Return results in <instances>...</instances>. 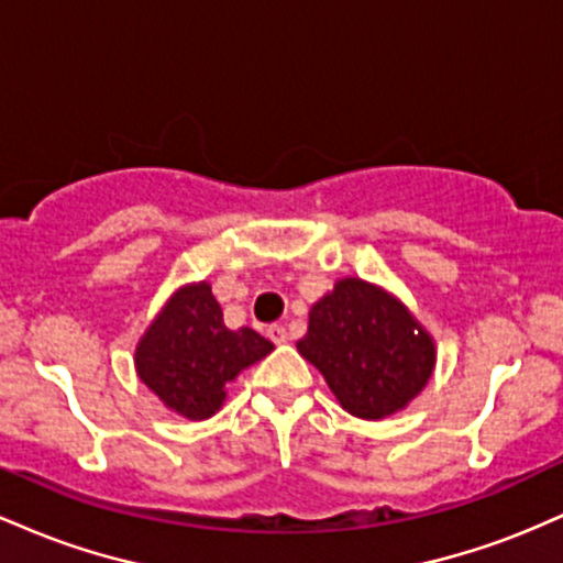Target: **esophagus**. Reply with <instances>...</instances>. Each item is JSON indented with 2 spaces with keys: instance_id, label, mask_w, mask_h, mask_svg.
I'll list each match as a JSON object with an SVG mask.
<instances>
[{
  "instance_id": "esophagus-1",
  "label": "esophagus",
  "mask_w": 563,
  "mask_h": 563,
  "mask_svg": "<svg viewBox=\"0 0 563 563\" xmlns=\"http://www.w3.org/2000/svg\"><path fill=\"white\" fill-rule=\"evenodd\" d=\"M267 335L275 341V344H286V341H288V331L283 325H273L267 331Z\"/></svg>"
}]
</instances>
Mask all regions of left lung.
<instances>
[{
    "instance_id": "obj_1",
    "label": "left lung",
    "mask_w": 563,
    "mask_h": 563,
    "mask_svg": "<svg viewBox=\"0 0 563 563\" xmlns=\"http://www.w3.org/2000/svg\"><path fill=\"white\" fill-rule=\"evenodd\" d=\"M296 349L322 373L341 407L365 421L407 407L437 363L434 339L410 309L360 277H344L312 303Z\"/></svg>"
}]
</instances>
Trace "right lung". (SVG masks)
<instances>
[{"mask_svg": "<svg viewBox=\"0 0 563 563\" xmlns=\"http://www.w3.org/2000/svg\"><path fill=\"white\" fill-rule=\"evenodd\" d=\"M251 328L230 331L206 280L183 286L147 325L134 352L137 376L169 410L206 421L222 407L228 384L273 352Z\"/></svg>", "mask_w": 563, "mask_h": 563, "instance_id": "add662e5", "label": "right lung"}]
</instances>
